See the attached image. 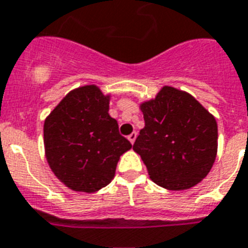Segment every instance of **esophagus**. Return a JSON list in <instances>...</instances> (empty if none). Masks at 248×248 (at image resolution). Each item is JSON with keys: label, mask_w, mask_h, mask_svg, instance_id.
<instances>
[{"label": "esophagus", "mask_w": 248, "mask_h": 248, "mask_svg": "<svg viewBox=\"0 0 248 248\" xmlns=\"http://www.w3.org/2000/svg\"><path fill=\"white\" fill-rule=\"evenodd\" d=\"M136 137H137V134L136 132H132V134H130L128 135V141H130L131 143H134L135 142V140H136Z\"/></svg>", "instance_id": "1"}]
</instances>
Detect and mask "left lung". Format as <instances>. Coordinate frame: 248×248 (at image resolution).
Wrapping results in <instances>:
<instances>
[{
    "label": "left lung",
    "instance_id": "8db88e82",
    "mask_svg": "<svg viewBox=\"0 0 248 248\" xmlns=\"http://www.w3.org/2000/svg\"><path fill=\"white\" fill-rule=\"evenodd\" d=\"M145 127L134 151L150 179L168 190L193 188L211 171L218 149L213 114L188 92L164 85L155 98L140 103Z\"/></svg>",
    "mask_w": 248,
    "mask_h": 248
}]
</instances>
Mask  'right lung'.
<instances>
[{"label":"right lung","mask_w":248,"mask_h":248,"mask_svg":"<svg viewBox=\"0 0 248 248\" xmlns=\"http://www.w3.org/2000/svg\"><path fill=\"white\" fill-rule=\"evenodd\" d=\"M111 93L95 84L74 88L44 122L45 157L66 188L95 193L112 182L118 160L132 147L108 113Z\"/></svg>","instance_id":"1"}]
</instances>
